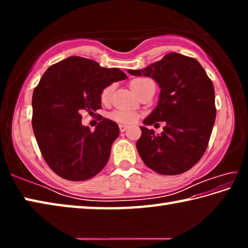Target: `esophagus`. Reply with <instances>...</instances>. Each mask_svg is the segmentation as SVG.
<instances>
[{"instance_id":"esophagus-1","label":"esophagus","mask_w":248,"mask_h":248,"mask_svg":"<svg viewBox=\"0 0 248 248\" xmlns=\"http://www.w3.org/2000/svg\"><path fill=\"white\" fill-rule=\"evenodd\" d=\"M127 129H128L127 125H124V124H120V125H119V130H120L121 132H124Z\"/></svg>"}]
</instances>
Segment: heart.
I'll return each mask as SVG.
<instances>
[{
    "label": "heart",
    "instance_id": "1",
    "mask_svg": "<svg viewBox=\"0 0 248 248\" xmlns=\"http://www.w3.org/2000/svg\"><path fill=\"white\" fill-rule=\"evenodd\" d=\"M150 81L151 79L149 78H136L133 79V81H131L130 86H131V89L134 93H137L142 86L145 85V84ZM111 92H112V86L105 87V89L102 91V93H100V99H102L103 103L108 102L111 96ZM109 117L118 124H132L136 123L138 118H139V115H138V112L133 110H128V109H117V110L112 111L111 114L109 115Z\"/></svg>",
    "mask_w": 248,
    "mask_h": 248
}]
</instances>
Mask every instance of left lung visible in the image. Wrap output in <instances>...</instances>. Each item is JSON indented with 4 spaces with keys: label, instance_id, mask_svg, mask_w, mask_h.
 I'll list each match as a JSON object with an SVG mask.
<instances>
[{
    "label": "left lung",
    "instance_id": "1",
    "mask_svg": "<svg viewBox=\"0 0 248 248\" xmlns=\"http://www.w3.org/2000/svg\"><path fill=\"white\" fill-rule=\"evenodd\" d=\"M128 72L152 78L161 89L157 106L143 124L166 125L161 134L140 127L137 149L142 161L162 175L190 170L207 150L216 120L215 89L204 69L194 58L170 52L143 70Z\"/></svg>",
    "mask_w": 248,
    "mask_h": 248
}]
</instances>
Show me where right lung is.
I'll use <instances>...</instances> for the list:
<instances>
[{
  "label": "right lung",
  "instance_id": "obj_1",
  "mask_svg": "<svg viewBox=\"0 0 248 248\" xmlns=\"http://www.w3.org/2000/svg\"><path fill=\"white\" fill-rule=\"evenodd\" d=\"M125 78L119 69L82 57L66 58L44 73L32 93L31 124L41 155L58 176L81 182L107 164L118 124L102 117L91 131L82 124L81 114L102 108V91Z\"/></svg>",
  "mask_w": 248,
  "mask_h": 248
}]
</instances>
